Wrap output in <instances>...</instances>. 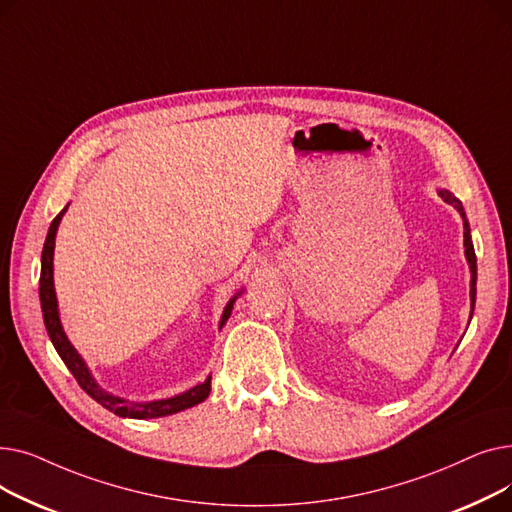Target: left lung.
Masks as SVG:
<instances>
[{
	"label": "left lung",
	"mask_w": 512,
	"mask_h": 512,
	"mask_svg": "<svg viewBox=\"0 0 512 512\" xmlns=\"http://www.w3.org/2000/svg\"><path fill=\"white\" fill-rule=\"evenodd\" d=\"M440 197L452 205L456 211H459L463 215V226H465V257H467V263H469V270H471V317H473V307H475V292H477V257H475V249H473V242H471V228H469V222H467V215H465V209H463V203L456 199L450 191H440Z\"/></svg>",
	"instance_id": "8db88e82"
}]
</instances>
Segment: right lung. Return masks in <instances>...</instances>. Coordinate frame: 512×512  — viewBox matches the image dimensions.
I'll return each instance as SVG.
<instances>
[{
    "label": "right lung",
    "instance_id": "right-lung-1",
    "mask_svg": "<svg viewBox=\"0 0 512 512\" xmlns=\"http://www.w3.org/2000/svg\"><path fill=\"white\" fill-rule=\"evenodd\" d=\"M68 205L53 218L47 238H45V245H43V253H41V278H39V299H41V311H43V321H45V328L47 334L56 346L58 355L62 357V361L66 363V367L70 369V373L76 378L78 386L83 388L93 400H97L101 407H105L107 411H114L118 417H128V419H155V417H166V415H174L178 411L184 409H191L199 402H203L209 392H211V375L209 378L199 384L193 386L191 390H186L178 396L172 398H164V400H151V402H130L124 400L120 396H114L107 390H103L95 378L91 375L87 363L83 361V357L78 355L76 348L70 344L64 328H62V321H60V311H58V299H56V288H53V247H56V232L58 226L62 222V215L66 213ZM242 292V290H240ZM238 292V294H240ZM238 294L234 299H230V303L224 309L222 321H220V328L226 324L234 301L238 299Z\"/></svg>",
    "mask_w": 512,
    "mask_h": 512
}]
</instances>
